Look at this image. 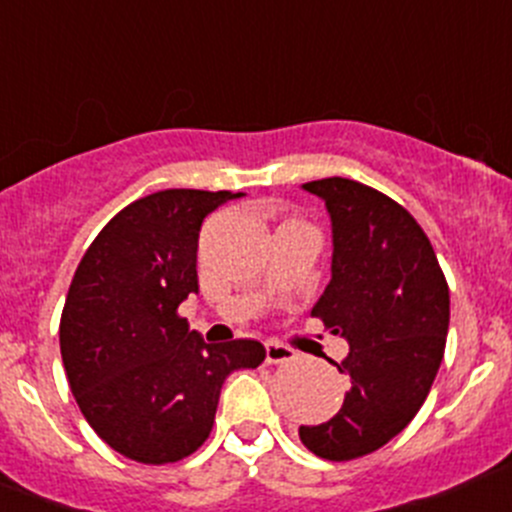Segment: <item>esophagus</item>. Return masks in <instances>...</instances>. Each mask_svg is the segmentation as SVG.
<instances>
[{"instance_id": "obj_1", "label": "esophagus", "mask_w": 512, "mask_h": 512, "mask_svg": "<svg viewBox=\"0 0 512 512\" xmlns=\"http://www.w3.org/2000/svg\"><path fill=\"white\" fill-rule=\"evenodd\" d=\"M295 357V352L291 347L281 345L276 340H268L266 342V362L268 365H283V362H291Z\"/></svg>"}]
</instances>
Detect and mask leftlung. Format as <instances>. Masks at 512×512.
<instances>
[{
	"instance_id": "1",
	"label": "left lung",
	"mask_w": 512,
	"mask_h": 512,
	"mask_svg": "<svg viewBox=\"0 0 512 512\" xmlns=\"http://www.w3.org/2000/svg\"><path fill=\"white\" fill-rule=\"evenodd\" d=\"M303 189L333 226L330 283L310 315L350 345L335 362L350 392L333 419L298 434L315 456L350 461L394 439L424 404L444 360L449 286L421 226L387 194L345 177Z\"/></svg>"
}]
</instances>
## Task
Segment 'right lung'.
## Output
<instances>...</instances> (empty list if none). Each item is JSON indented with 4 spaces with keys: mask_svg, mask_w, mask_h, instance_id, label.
Here are the masks:
<instances>
[{
    "mask_svg": "<svg viewBox=\"0 0 512 512\" xmlns=\"http://www.w3.org/2000/svg\"><path fill=\"white\" fill-rule=\"evenodd\" d=\"M239 197L202 189L142 197L78 263L59 328L63 367L88 424L125 458L160 466L197 451L224 379L266 357L258 340L209 345L177 315L199 293L202 221Z\"/></svg>",
    "mask_w": 512,
    "mask_h": 512,
    "instance_id": "add662e5",
    "label": "right lung"
}]
</instances>
